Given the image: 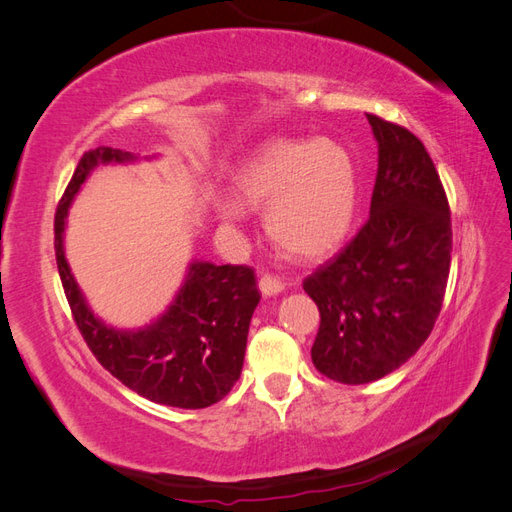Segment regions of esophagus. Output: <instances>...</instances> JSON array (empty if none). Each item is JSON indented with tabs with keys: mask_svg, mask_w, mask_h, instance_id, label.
I'll use <instances>...</instances> for the list:
<instances>
[{
	"mask_svg": "<svg viewBox=\"0 0 512 512\" xmlns=\"http://www.w3.org/2000/svg\"><path fill=\"white\" fill-rule=\"evenodd\" d=\"M258 288L262 294H265V297H275V294H280L284 290V282L280 280V277L265 273V275H260Z\"/></svg>",
	"mask_w": 512,
	"mask_h": 512,
	"instance_id": "esophagus-1",
	"label": "esophagus"
}]
</instances>
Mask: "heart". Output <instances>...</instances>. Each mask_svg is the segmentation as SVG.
Wrapping results in <instances>:
<instances>
[{"label":"heart","mask_w":512,"mask_h":512,"mask_svg":"<svg viewBox=\"0 0 512 512\" xmlns=\"http://www.w3.org/2000/svg\"><path fill=\"white\" fill-rule=\"evenodd\" d=\"M232 200L215 213L237 224L243 211H262L269 241L297 260H318L335 252L352 228L359 188L344 147L331 141L277 138L262 145L232 173Z\"/></svg>","instance_id":"b5f03b06"}]
</instances>
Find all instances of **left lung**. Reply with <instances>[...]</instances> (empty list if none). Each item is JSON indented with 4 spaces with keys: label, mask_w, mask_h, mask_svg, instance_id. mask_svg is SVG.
Instances as JSON below:
<instances>
[{
    "label": "left lung",
    "mask_w": 512,
    "mask_h": 512,
    "mask_svg": "<svg viewBox=\"0 0 512 512\" xmlns=\"http://www.w3.org/2000/svg\"><path fill=\"white\" fill-rule=\"evenodd\" d=\"M378 141L369 220L305 277L320 312L312 361L320 374L367 384L425 344L451 271V209L425 145L397 123L367 115Z\"/></svg>",
    "instance_id": "obj_1"
}]
</instances>
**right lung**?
Instances as JSON below:
<instances>
[{"instance_id":"obj_1","label":"right lung","mask_w":512,"mask_h":512,"mask_svg":"<svg viewBox=\"0 0 512 512\" xmlns=\"http://www.w3.org/2000/svg\"><path fill=\"white\" fill-rule=\"evenodd\" d=\"M136 156L113 147L87 151L55 213V256L76 327L104 369L153 404L198 410L218 404L241 376L247 331L260 301L254 271L245 265L194 260L175 301L136 331L115 329L91 312L64 254L68 207L98 164Z\"/></svg>"}]
</instances>
